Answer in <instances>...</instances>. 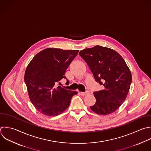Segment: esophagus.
Instances as JSON below:
<instances>
[{
	"label": "esophagus",
	"mask_w": 151,
	"mask_h": 151,
	"mask_svg": "<svg viewBox=\"0 0 151 151\" xmlns=\"http://www.w3.org/2000/svg\"><path fill=\"white\" fill-rule=\"evenodd\" d=\"M80 94H81L82 96H87V95L89 94V92H88V91H86V92H80Z\"/></svg>",
	"instance_id": "obj_1"
}]
</instances>
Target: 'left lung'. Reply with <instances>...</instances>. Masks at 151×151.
<instances>
[{
  "label": "left lung",
  "instance_id": "left-lung-1",
  "mask_svg": "<svg viewBox=\"0 0 151 151\" xmlns=\"http://www.w3.org/2000/svg\"><path fill=\"white\" fill-rule=\"evenodd\" d=\"M104 89L94 92L96 103L90 108L94 113L107 115L114 112L124 102L132 77L122 57L114 50L96 45L79 52Z\"/></svg>",
  "mask_w": 151,
  "mask_h": 151
}]
</instances>
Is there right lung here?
Returning <instances> with one entry per match:
<instances>
[{
	"label": "right lung",
	"mask_w": 151,
	"mask_h": 151,
	"mask_svg": "<svg viewBox=\"0 0 151 151\" xmlns=\"http://www.w3.org/2000/svg\"><path fill=\"white\" fill-rule=\"evenodd\" d=\"M78 50L48 48L38 53L27 67L24 80L29 97L42 114L55 116L70 106L76 91L67 90L55 84L66 77L65 71ZM68 81V80H67Z\"/></svg>",
	"instance_id": "1"
}]
</instances>
